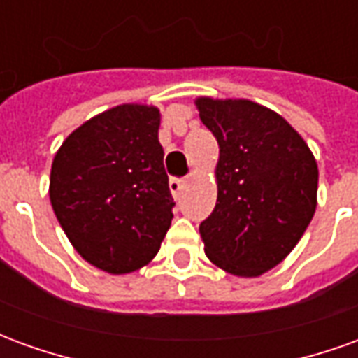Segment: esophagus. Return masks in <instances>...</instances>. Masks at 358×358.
Wrapping results in <instances>:
<instances>
[{"label": "esophagus", "mask_w": 358, "mask_h": 358, "mask_svg": "<svg viewBox=\"0 0 358 358\" xmlns=\"http://www.w3.org/2000/svg\"><path fill=\"white\" fill-rule=\"evenodd\" d=\"M184 186H186V180L182 178H171V182H169V187H171V192L174 197H178L180 192L184 189Z\"/></svg>", "instance_id": "1"}]
</instances>
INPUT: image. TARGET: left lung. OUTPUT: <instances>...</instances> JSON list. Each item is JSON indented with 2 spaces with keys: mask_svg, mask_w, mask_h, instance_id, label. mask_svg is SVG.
<instances>
[{
  "mask_svg": "<svg viewBox=\"0 0 358 358\" xmlns=\"http://www.w3.org/2000/svg\"><path fill=\"white\" fill-rule=\"evenodd\" d=\"M217 138V205L199 224L205 253L234 276H261L297 245L316 210L315 155L274 110L249 99L197 97Z\"/></svg>",
  "mask_w": 358,
  "mask_h": 358,
  "instance_id": "8db88e82",
  "label": "left lung"
}]
</instances>
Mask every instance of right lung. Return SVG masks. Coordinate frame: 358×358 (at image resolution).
Returning <instances> with one entry per match:
<instances>
[{
  "label": "right lung",
  "mask_w": 358,
  "mask_h": 358,
  "mask_svg": "<svg viewBox=\"0 0 358 358\" xmlns=\"http://www.w3.org/2000/svg\"><path fill=\"white\" fill-rule=\"evenodd\" d=\"M157 107L126 103L78 126L51 164L50 199L84 261L128 274L157 255L172 199Z\"/></svg>",
  "instance_id": "1"
}]
</instances>
